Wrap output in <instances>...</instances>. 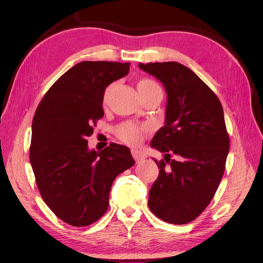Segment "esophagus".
<instances>
[{"label":"esophagus","instance_id":"obj_1","mask_svg":"<svg viewBox=\"0 0 263 263\" xmlns=\"http://www.w3.org/2000/svg\"><path fill=\"white\" fill-rule=\"evenodd\" d=\"M132 155H133L135 160H136L137 162L144 160V159L146 158L145 154H142L141 151H138V150H132Z\"/></svg>","mask_w":263,"mask_h":263}]
</instances>
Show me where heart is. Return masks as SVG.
Listing matches in <instances>:
<instances>
[{
  "mask_svg": "<svg viewBox=\"0 0 263 263\" xmlns=\"http://www.w3.org/2000/svg\"><path fill=\"white\" fill-rule=\"evenodd\" d=\"M116 84L112 83L109 84L103 94V103L106 104L108 102L110 95H112ZM137 89L141 95V98H145L149 94H153L156 92H161L160 86L158 85L157 82L151 80L149 78H141L137 81ZM145 132V128L141 126H138L133 123H126L122 125L117 129V135L119 139L124 141L125 144L128 145H137L141 139V135Z\"/></svg>",
  "mask_w": 263,
  "mask_h": 263,
  "instance_id": "obj_1",
  "label": "heart"
}]
</instances>
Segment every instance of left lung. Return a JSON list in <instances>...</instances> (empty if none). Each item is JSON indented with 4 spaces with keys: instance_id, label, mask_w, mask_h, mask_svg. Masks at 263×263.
I'll list each match as a JSON object with an SVG mask.
<instances>
[{
    "instance_id": "1",
    "label": "left lung",
    "mask_w": 263,
    "mask_h": 263,
    "mask_svg": "<svg viewBox=\"0 0 263 263\" xmlns=\"http://www.w3.org/2000/svg\"><path fill=\"white\" fill-rule=\"evenodd\" d=\"M139 68L166 91L164 126L150 144L164 159L155 160L160 170L148 206L163 221L187 224L208 208L224 176L229 151L224 110L216 94L181 63H139Z\"/></svg>"
}]
</instances>
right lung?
I'll return each instance as SVG.
<instances>
[{"instance_id":"1","label":"right lung","mask_w":263,"mask_h":263,"mask_svg":"<svg viewBox=\"0 0 263 263\" xmlns=\"http://www.w3.org/2000/svg\"><path fill=\"white\" fill-rule=\"evenodd\" d=\"M129 62L82 61L55 81L35 112L29 160L37 187L55 216L89 226L108 209L115 178L135 164L129 148H87L93 125L104 115L103 94L125 77Z\"/></svg>"}]
</instances>
